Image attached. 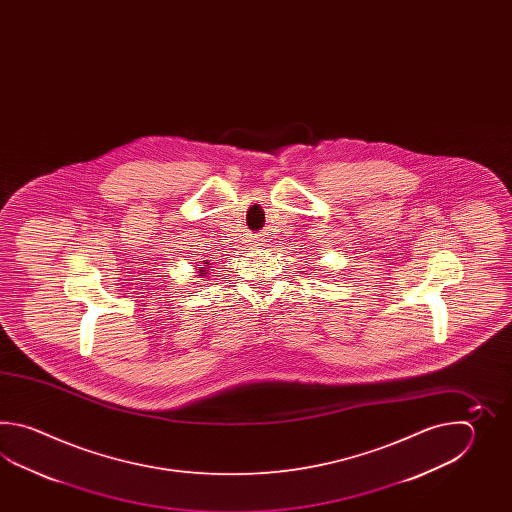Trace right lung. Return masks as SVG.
I'll return each instance as SVG.
<instances>
[{
	"instance_id": "add662e5",
	"label": "right lung",
	"mask_w": 512,
	"mask_h": 512,
	"mask_svg": "<svg viewBox=\"0 0 512 512\" xmlns=\"http://www.w3.org/2000/svg\"><path fill=\"white\" fill-rule=\"evenodd\" d=\"M205 263H207V265H210V263H208L207 260H205ZM207 265H205V267H199V269H197V272H199L197 276H201V278H203V276L207 274Z\"/></svg>"
}]
</instances>
